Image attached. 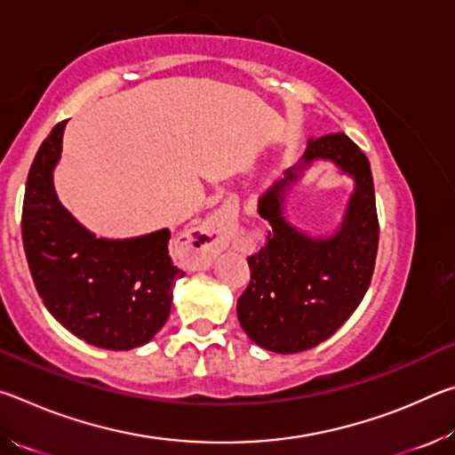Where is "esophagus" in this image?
Segmentation results:
<instances>
[{
    "label": "esophagus",
    "instance_id": "1",
    "mask_svg": "<svg viewBox=\"0 0 455 455\" xmlns=\"http://www.w3.org/2000/svg\"><path fill=\"white\" fill-rule=\"evenodd\" d=\"M236 230V204L227 203L209 219L198 222V225L188 233V249L192 263L200 268L211 265L212 257L227 246L230 236Z\"/></svg>",
    "mask_w": 455,
    "mask_h": 455
}]
</instances>
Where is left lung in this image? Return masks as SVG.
Listing matches in <instances>:
<instances>
[{"label":"left lung","instance_id":"8db88e82","mask_svg":"<svg viewBox=\"0 0 455 455\" xmlns=\"http://www.w3.org/2000/svg\"><path fill=\"white\" fill-rule=\"evenodd\" d=\"M315 159H331L356 180L342 227L325 239L303 235L282 217L286 188ZM259 214L271 230L246 259L251 281L236 301L238 321L267 351L311 349L351 317L371 283L379 222L367 156L343 132L311 138L303 158L259 198Z\"/></svg>","mask_w":455,"mask_h":455}]
</instances>
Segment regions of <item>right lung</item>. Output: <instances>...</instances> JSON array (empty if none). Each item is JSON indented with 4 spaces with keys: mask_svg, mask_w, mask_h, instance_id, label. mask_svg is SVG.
<instances>
[{
    "mask_svg": "<svg viewBox=\"0 0 455 455\" xmlns=\"http://www.w3.org/2000/svg\"><path fill=\"white\" fill-rule=\"evenodd\" d=\"M68 120L53 126L28 174L21 238L29 273L53 319L102 349L148 343L171 315L172 284L184 273L168 255L171 230L98 238L58 200L53 168Z\"/></svg>",
    "mask_w": 455,
    "mask_h": 455,
    "instance_id": "right-lung-1",
    "label": "right lung"
}]
</instances>
